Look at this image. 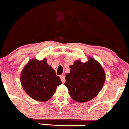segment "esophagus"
I'll return each mask as SVG.
<instances>
[{
  "label": "esophagus",
  "instance_id": "esophagus-1",
  "mask_svg": "<svg viewBox=\"0 0 129 129\" xmlns=\"http://www.w3.org/2000/svg\"><path fill=\"white\" fill-rule=\"evenodd\" d=\"M60 79H61V80L62 82H63V83L65 82V77H64V75H61L60 76Z\"/></svg>",
  "mask_w": 129,
  "mask_h": 129
}]
</instances>
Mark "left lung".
Returning a JSON list of instances; mask_svg holds the SVG:
<instances>
[{"mask_svg":"<svg viewBox=\"0 0 129 129\" xmlns=\"http://www.w3.org/2000/svg\"><path fill=\"white\" fill-rule=\"evenodd\" d=\"M70 73L66 74L64 85L71 97L83 103L90 100L99 93L105 81L106 75L101 64L93 58L82 63L74 61L70 66Z\"/></svg>","mask_w":129,"mask_h":129,"instance_id":"8db88e82","label":"left lung"}]
</instances>
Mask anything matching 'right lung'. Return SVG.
Wrapping results in <instances>:
<instances>
[{
  "label": "right lung",
  "instance_id": "right-lung-1",
  "mask_svg": "<svg viewBox=\"0 0 129 129\" xmlns=\"http://www.w3.org/2000/svg\"><path fill=\"white\" fill-rule=\"evenodd\" d=\"M21 83L26 93L35 100L46 102L52 97L56 87L62 82L47 59H33L22 70Z\"/></svg>",
  "mask_w": 129,
  "mask_h": 129
}]
</instances>
